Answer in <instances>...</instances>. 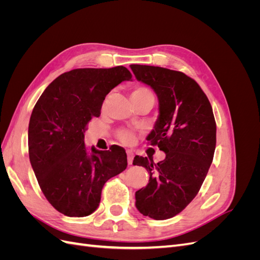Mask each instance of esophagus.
Instances as JSON below:
<instances>
[{"mask_svg": "<svg viewBox=\"0 0 260 260\" xmlns=\"http://www.w3.org/2000/svg\"><path fill=\"white\" fill-rule=\"evenodd\" d=\"M127 157H128V164H129V165H132L133 157H135V154H133L131 151H128V152H127Z\"/></svg>", "mask_w": 260, "mask_h": 260, "instance_id": "esophagus-1", "label": "esophagus"}]
</instances>
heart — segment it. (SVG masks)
Here are the masks:
<instances>
[{
  "instance_id": "heart-1",
  "label": "heart",
  "mask_w": 260,
  "mask_h": 260,
  "mask_svg": "<svg viewBox=\"0 0 260 260\" xmlns=\"http://www.w3.org/2000/svg\"><path fill=\"white\" fill-rule=\"evenodd\" d=\"M131 101H136V100H142V99H152L154 101V94L153 92L149 90L146 86L139 85L133 88L130 94ZM118 139H119L122 143L124 144H131L135 142L136 136L133 135V132L129 130H120L118 131Z\"/></svg>"
}]
</instances>
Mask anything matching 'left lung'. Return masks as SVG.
I'll return each mask as SVG.
<instances>
[{
  "label": "left lung",
  "instance_id": "1",
  "mask_svg": "<svg viewBox=\"0 0 260 260\" xmlns=\"http://www.w3.org/2000/svg\"><path fill=\"white\" fill-rule=\"evenodd\" d=\"M136 78L155 91L159 116L146 140L166 154L164 160L136 156L133 165L149 174L136 192V206L155 220L172 218L192 202L205 180L216 148V121L206 94L192 78L176 70L130 65Z\"/></svg>",
  "mask_w": 260,
  "mask_h": 260
}]
</instances>
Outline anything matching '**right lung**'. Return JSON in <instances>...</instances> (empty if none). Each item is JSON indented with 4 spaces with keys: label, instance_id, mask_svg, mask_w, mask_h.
<instances>
[{
    "label": "right lung",
    "instance_id": "1",
    "mask_svg": "<svg viewBox=\"0 0 260 260\" xmlns=\"http://www.w3.org/2000/svg\"><path fill=\"white\" fill-rule=\"evenodd\" d=\"M132 75L123 66L79 68L61 74L41 94L28 128L31 166L51 205L68 217L95 211L106 181L127 168L120 146L84 145L86 124L101 115L105 96Z\"/></svg>",
    "mask_w": 260,
    "mask_h": 260
}]
</instances>
